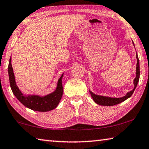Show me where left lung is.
<instances>
[{"label":"left lung","instance_id":"obj_1","mask_svg":"<svg viewBox=\"0 0 149 149\" xmlns=\"http://www.w3.org/2000/svg\"><path fill=\"white\" fill-rule=\"evenodd\" d=\"M134 44V42H133ZM136 58L137 59V63L136 65V77L134 80V88L132 91H130V92H127V94L124 96L120 98H114V97H105V96H102V95H95L94 93L90 92V94L92 95V97L93 98V101L95 102L98 104L100 105H105V106H113L117 105V104H119L122 102H123L125 100H126L127 99L131 97L133 93H134V90L137 87V85L138 84V82H139V77H140V69H139V58H138L137 54H136Z\"/></svg>","mask_w":149,"mask_h":149}]
</instances>
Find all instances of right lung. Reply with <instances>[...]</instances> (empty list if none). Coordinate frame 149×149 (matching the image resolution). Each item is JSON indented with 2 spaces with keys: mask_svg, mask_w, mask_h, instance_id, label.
<instances>
[{
  "mask_svg": "<svg viewBox=\"0 0 149 149\" xmlns=\"http://www.w3.org/2000/svg\"><path fill=\"white\" fill-rule=\"evenodd\" d=\"M8 75L10 84L12 92L16 98L26 107L31 110L39 112H47L54 109L58 105L63 93V88L62 86V78L63 74L59 78L57 82L56 90L49 94L41 96L39 95H24L21 92L17 86L15 81V77L13 72L11 63V57L8 64Z\"/></svg>",
  "mask_w": 149,
  "mask_h": 149,
  "instance_id": "add662e5",
  "label": "right lung"
}]
</instances>
